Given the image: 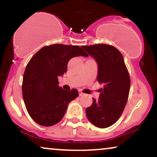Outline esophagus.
<instances>
[{
  "mask_svg": "<svg viewBox=\"0 0 157 157\" xmlns=\"http://www.w3.org/2000/svg\"><path fill=\"white\" fill-rule=\"evenodd\" d=\"M78 94H79V96H81L84 95V93H83L82 91H81V90H79V91H78Z\"/></svg>",
  "mask_w": 157,
  "mask_h": 157,
  "instance_id": "obj_1",
  "label": "esophagus"
}]
</instances>
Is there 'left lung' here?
<instances>
[{
  "label": "left lung",
  "instance_id": "1",
  "mask_svg": "<svg viewBox=\"0 0 157 157\" xmlns=\"http://www.w3.org/2000/svg\"><path fill=\"white\" fill-rule=\"evenodd\" d=\"M98 63L97 81L104 84L99 98L86 109L89 121L98 128L109 127L122 114L130 90V77L123 56L107 44L81 46Z\"/></svg>",
  "mask_w": 157,
  "mask_h": 157
}]
</instances>
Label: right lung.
<instances>
[{"label": "right lung", "mask_w": 157, "mask_h": 157, "mask_svg": "<svg viewBox=\"0 0 157 157\" xmlns=\"http://www.w3.org/2000/svg\"><path fill=\"white\" fill-rule=\"evenodd\" d=\"M89 55L78 46L53 44L40 49L30 60L23 77L22 93L30 117L43 126L55 125L65 114L68 104L78 96L76 89L59 87L58 76L67 71L68 62Z\"/></svg>", "instance_id": "add662e5"}]
</instances>
